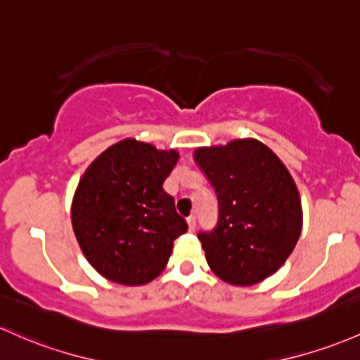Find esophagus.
I'll list each match as a JSON object with an SVG mask.
<instances>
[{
  "label": "esophagus",
  "instance_id": "esophagus-1",
  "mask_svg": "<svg viewBox=\"0 0 360 360\" xmlns=\"http://www.w3.org/2000/svg\"><path fill=\"white\" fill-rule=\"evenodd\" d=\"M188 227H189V231H195V227H196V217L195 215H191V217H188Z\"/></svg>",
  "mask_w": 360,
  "mask_h": 360
}]
</instances>
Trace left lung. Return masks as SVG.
<instances>
[{
    "label": "left lung",
    "instance_id": "8db88e82",
    "mask_svg": "<svg viewBox=\"0 0 360 360\" xmlns=\"http://www.w3.org/2000/svg\"><path fill=\"white\" fill-rule=\"evenodd\" d=\"M215 189L219 220L198 232L208 266L231 285H255L274 275L297 244L302 207L282 160L255 138L195 150Z\"/></svg>",
    "mask_w": 360,
    "mask_h": 360
}]
</instances>
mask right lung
I'll return each instance as SVG.
<instances>
[{"label": "right lung", "mask_w": 360, "mask_h": 360, "mask_svg": "<svg viewBox=\"0 0 360 360\" xmlns=\"http://www.w3.org/2000/svg\"><path fill=\"white\" fill-rule=\"evenodd\" d=\"M179 153L126 138L89 165L71 203L75 236L110 282L143 285L162 274L174 240L188 231L164 191Z\"/></svg>", "instance_id": "right-lung-1"}]
</instances>
